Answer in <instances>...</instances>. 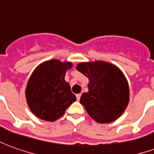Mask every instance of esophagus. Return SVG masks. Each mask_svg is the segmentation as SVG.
Masks as SVG:
<instances>
[{"label":"esophagus","instance_id":"obj_1","mask_svg":"<svg viewBox=\"0 0 154 154\" xmlns=\"http://www.w3.org/2000/svg\"><path fill=\"white\" fill-rule=\"evenodd\" d=\"M81 96H82V95H81V94H77V95H76V97H77V100H80Z\"/></svg>","mask_w":154,"mask_h":154}]
</instances>
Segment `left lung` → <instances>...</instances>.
Here are the masks:
<instances>
[{"instance_id": "8db88e82", "label": "left lung", "mask_w": 154, "mask_h": 154, "mask_svg": "<svg viewBox=\"0 0 154 154\" xmlns=\"http://www.w3.org/2000/svg\"><path fill=\"white\" fill-rule=\"evenodd\" d=\"M77 69L89 78V91L80 100L89 116L100 124L118 119L129 103V86L124 74L101 61L79 63Z\"/></svg>"}]
</instances>
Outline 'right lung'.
Listing matches in <instances>:
<instances>
[{
	"label": "right lung",
	"instance_id": "1",
	"mask_svg": "<svg viewBox=\"0 0 154 154\" xmlns=\"http://www.w3.org/2000/svg\"><path fill=\"white\" fill-rule=\"evenodd\" d=\"M71 63L53 59L40 64L32 73L26 88L29 107L38 118L54 121L60 118L76 99L64 80Z\"/></svg>",
	"mask_w": 154,
	"mask_h": 154
}]
</instances>
